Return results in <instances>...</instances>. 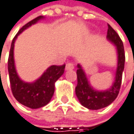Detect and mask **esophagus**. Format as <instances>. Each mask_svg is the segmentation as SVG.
I'll return each instance as SVG.
<instances>
[{
    "label": "esophagus",
    "instance_id": "esophagus-1",
    "mask_svg": "<svg viewBox=\"0 0 134 134\" xmlns=\"http://www.w3.org/2000/svg\"><path fill=\"white\" fill-rule=\"evenodd\" d=\"M72 69H74V65L71 62L67 63L65 65V70L68 71V70H72Z\"/></svg>",
    "mask_w": 134,
    "mask_h": 134
}]
</instances>
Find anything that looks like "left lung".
<instances>
[{
	"label": "left lung",
	"mask_w": 134,
	"mask_h": 134,
	"mask_svg": "<svg viewBox=\"0 0 134 134\" xmlns=\"http://www.w3.org/2000/svg\"><path fill=\"white\" fill-rule=\"evenodd\" d=\"M107 39L115 46L117 53V67L115 80L109 89L105 91L94 89L88 81L87 76L81 65H77V86L76 87V94L83 106L91 110L100 109L111 104L117 98L121 87L125 64L124 47L119 36L109 24H108Z\"/></svg>",
	"instance_id": "1"
}]
</instances>
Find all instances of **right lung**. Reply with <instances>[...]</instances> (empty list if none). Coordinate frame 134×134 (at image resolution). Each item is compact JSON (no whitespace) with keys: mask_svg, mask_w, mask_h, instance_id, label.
<instances>
[{"mask_svg":"<svg viewBox=\"0 0 134 134\" xmlns=\"http://www.w3.org/2000/svg\"><path fill=\"white\" fill-rule=\"evenodd\" d=\"M43 19V16H39L23 26L12 40L8 62L9 80L13 96L20 104L34 109L43 107L50 102L54 95V83L64 73L65 67V65L61 66L51 65L46 69L40 78L32 83L23 81L17 73L14 59L15 42L18 36L25 30Z\"/></svg>","mask_w":134,"mask_h":134,"instance_id":"add662e5","label":"right lung"}]
</instances>
